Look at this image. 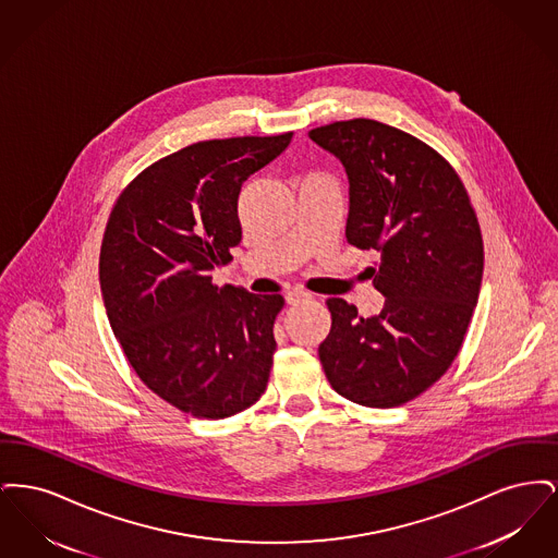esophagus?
I'll use <instances>...</instances> for the list:
<instances>
[{"instance_id":"34e87169","label":"esophagus","mask_w":558,"mask_h":558,"mask_svg":"<svg viewBox=\"0 0 558 558\" xmlns=\"http://www.w3.org/2000/svg\"><path fill=\"white\" fill-rule=\"evenodd\" d=\"M310 299H312V294L303 291V289H292V291L287 292V303L289 305H299V303L310 301Z\"/></svg>"}]
</instances>
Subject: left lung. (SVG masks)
Instances as JSON below:
<instances>
[{
	"label": "left lung",
	"instance_id": "1",
	"mask_svg": "<svg viewBox=\"0 0 558 558\" xmlns=\"http://www.w3.org/2000/svg\"><path fill=\"white\" fill-rule=\"evenodd\" d=\"M310 137L345 167L347 242L380 253L368 269L385 296L372 318L328 299L319 362L339 396L396 408L435 385L462 347L483 276L477 215L450 162L410 133L351 119Z\"/></svg>",
	"mask_w": 558,
	"mask_h": 558
}]
</instances>
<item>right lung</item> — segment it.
<instances>
[{
    "instance_id": "right-lung-1",
    "label": "right lung",
    "mask_w": 558,
    "mask_h": 558,
    "mask_svg": "<svg viewBox=\"0 0 558 558\" xmlns=\"http://www.w3.org/2000/svg\"><path fill=\"white\" fill-rule=\"evenodd\" d=\"M292 132L207 140L146 167L117 198L100 248L108 322L140 380L194 418L264 396L282 294L213 284L242 239V184Z\"/></svg>"
}]
</instances>
